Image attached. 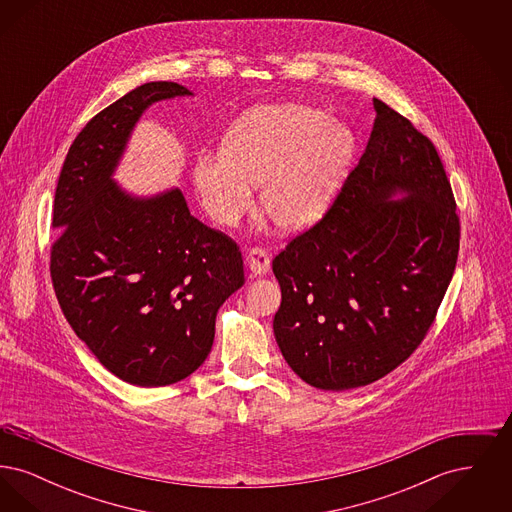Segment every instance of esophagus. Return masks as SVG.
<instances>
[{
	"mask_svg": "<svg viewBox=\"0 0 512 512\" xmlns=\"http://www.w3.org/2000/svg\"><path fill=\"white\" fill-rule=\"evenodd\" d=\"M247 267L251 270V274L255 276H263L267 274L270 268V257L263 247H253L247 253Z\"/></svg>",
	"mask_w": 512,
	"mask_h": 512,
	"instance_id": "obj_1",
	"label": "esophagus"
}]
</instances>
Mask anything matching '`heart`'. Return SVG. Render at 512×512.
I'll list each match as a JSON object with an SVG mask.
<instances>
[{
    "instance_id": "obj_1",
    "label": "heart",
    "mask_w": 512,
    "mask_h": 512,
    "mask_svg": "<svg viewBox=\"0 0 512 512\" xmlns=\"http://www.w3.org/2000/svg\"><path fill=\"white\" fill-rule=\"evenodd\" d=\"M353 134L330 115L301 103L267 105L236 122L222 151L195 157L194 184L207 215L234 226L261 207L284 232H299L326 215L355 157Z\"/></svg>"
}]
</instances>
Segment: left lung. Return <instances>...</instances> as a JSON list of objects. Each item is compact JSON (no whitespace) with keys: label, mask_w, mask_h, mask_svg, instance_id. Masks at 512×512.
I'll return each instance as SVG.
<instances>
[{"label":"left lung","mask_w":512,"mask_h":512,"mask_svg":"<svg viewBox=\"0 0 512 512\" xmlns=\"http://www.w3.org/2000/svg\"><path fill=\"white\" fill-rule=\"evenodd\" d=\"M372 103L365 153L334 205L272 261L282 290L276 343L318 390L368 386L407 361L459 255L457 205L436 147L390 105Z\"/></svg>","instance_id":"obj_1"}]
</instances>
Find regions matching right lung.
Instances as JSON below:
<instances>
[{"label": "right lung", "mask_w": 512, "mask_h": 512, "mask_svg": "<svg viewBox=\"0 0 512 512\" xmlns=\"http://www.w3.org/2000/svg\"><path fill=\"white\" fill-rule=\"evenodd\" d=\"M178 96L194 94L147 82L105 107L74 138L53 203L61 311L101 365L140 388L203 365L220 305L245 282L240 247L192 217L178 188L138 197L113 180L147 107Z\"/></svg>", "instance_id": "obj_1"}]
</instances>
